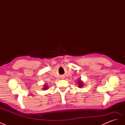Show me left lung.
Returning <instances> with one entry per match:
<instances>
[{
  "label": "left lung",
  "mask_w": 125,
  "mask_h": 125,
  "mask_svg": "<svg viewBox=\"0 0 125 125\" xmlns=\"http://www.w3.org/2000/svg\"><path fill=\"white\" fill-rule=\"evenodd\" d=\"M78 86L79 87H80V88H81V87H82L83 86V83L82 81H81V80H79L78 81Z\"/></svg>",
  "instance_id": "obj_1"
}]
</instances>
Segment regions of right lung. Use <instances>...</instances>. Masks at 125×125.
<instances>
[{
    "label": "right lung",
    "instance_id": "add662e5",
    "mask_svg": "<svg viewBox=\"0 0 125 125\" xmlns=\"http://www.w3.org/2000/svg\"><path fill=\"white\" fill-rule=\"evenodd\" d=\"M44 88H43V89H44V90H46V89H47L48 88V85H44Z\"/></svg>",
    "mask_w": 125,
    "mask_h": 125
}]
</instances>
